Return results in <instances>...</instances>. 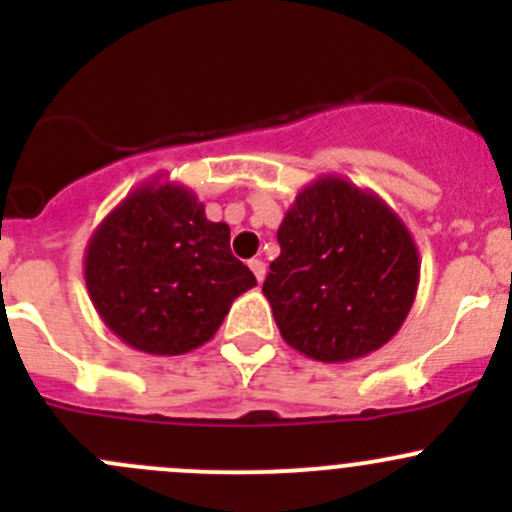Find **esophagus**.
Listing matches in <instances>:
<instances>
[{"mask_svg": "<svg viewBox=\"0 0 512 512\" xmlns=\"http://www.w3.org/2000/svg\"><path fill=\"white\" fill-rule=\"evenodd\" d=\"M250 270H252V275L257 277V282L265 280V275H267V265H265V262L260 260V257H255V260H250Z\"/></svg>", "mask_w": 512, "mask_h": 512, "instance_id": "34e87169", "label": "esophagus"}]
</instances>
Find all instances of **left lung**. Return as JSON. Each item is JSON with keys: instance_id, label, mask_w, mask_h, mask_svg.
Returning <instances> with one entry per match:
<instances>
[{"instance_id": "1", "label": "left lung", "mask_w": 512, "mask_h": 512, "mask_svg": "<svg viewBox=\"0 0 512 512\" xmlns=\"http://www.w3.org/2000/svg\"><path fill=\"white\" fill-rule=\"evenodd\" d=\"M282 252L262 292L282 339L342 364L384 347L409 317L421 260L404 220L371 190L322 175L277 230Z\"/></svg>"}]
</instances>
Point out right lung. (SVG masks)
I'll return each instance as SVG.
<instances>
[{
	"label": "right lung",
	"instance_id": "obj_1",
	"mask_svg": "<svg viewBox=\"0 0 512 512\" xmlns=\"http://www.w3.org/2000/svg\"><path fill=\"white\" fill-rule=\"evenodd\" d=\"M84 280L103 324L156 356L203 347L257 285L230 252V227L205 218L193 190L160 178L131 190L96 227Z\"/></svg>",
	"mask_w": 512,
	"mask_h": 512
}]
</instances>
